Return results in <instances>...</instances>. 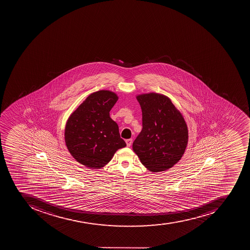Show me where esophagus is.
Wrapping results in <instances>:
<instances>
[{
	"label": "esophagus",
	"instance_id": "obj_1",
	"mask_svg": "<svg viewBox=\"0 0 250 250\" xmlns=\"http://www.w3.org/2000/svg\"><path fill=\"white\" fill-rule=\"evenodd\" d=\"M132 142H133V140L132 139L126 140V143L127 147H130V146H131Z\"/></svg>",
	"mask_w": 250,
	"mask_h": 250
}]
</instances>
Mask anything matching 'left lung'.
Here are the masks:
<instances>
[{
	"instance_id": "1",
	"label": "left lung",
	"mask_w": 250,
	"mask_h": 250,
	"mask_svg": "<svg viewBox=\"0 0 250 250\" xmlns=\"http://www.w3.org/2000/svg\"><path fill=\"white\" fill-rule=\"evenodd\" d=\"M142 111V130L133 150L146 168L166 171L179 161L187 147L188 132L181 112L165 95L137 96Z\"/></svg>"
}]
</instances>
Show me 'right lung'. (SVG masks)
Segmentation results:
<instances>
[{
	"mask_svg": "<svg viewBox=\"0 0 250 250\" xmlns=\"http://www.w3.org/2000/svg\"><path fill=\"white\" fill-rule=\"evenodd\" d=\"M118 97L109 91L93 93L71 114L65 141L71 155L82 165L100 169L126 146L118 125L109 116Z\"/></svg>",
	"mask_w": 250,
	"mask_h": 250,
	"instance_id": "add662e5",
	"label": "right lung"
}]
</instances>
